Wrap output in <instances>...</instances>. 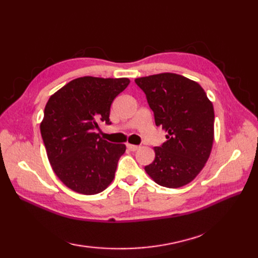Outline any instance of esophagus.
I'll return each mask as SVG.
<instances>
[{
    "mask_svg": "<svg viewBox=\"0 0 258 258\" xmlns=\"http://www.w3.org/2000/svg\"><path fill=\"white\" fill-rule=\"evenodd\" d=\"M127 148L129 151H131V152H136V151H138L139 148H140V146H138V145H134V144H127Z\"/></svg>",
    "mask_w": 258,
    "mask_h": 258,
    "instance_id": "34e87169",
    "label": "esophagus"
}]
</instances>
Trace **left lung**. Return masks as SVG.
Segmentation results:
<instances>
[{
  "mask_svg": "<svg viewBox=\"0 0 258 258\" xmlns=\"http://www.w3.org/2000/svg\"><path fill=\"white\" fill-rule=\"evenodd\" d=\"M146 95L156 126L167 141L154 147L155 159L144 169L155 183L178 188L190 183L206 166L214 141V108L204 88L175 73L135 81Z\"/></svg>",
  "mask_w": 258,
  "mask_h": 258,
  "instance_id": "obj_1",
  "label": "left lung"
}]
</instances>
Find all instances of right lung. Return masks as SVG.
<instances>
[{"mask_svg":"<svg viewBox=\"0 0 258 258\" xmlns=\"http://www.w3.org/2000/svg\"><path fill=\"white\" fill-rule=\"evenodd\" d=\"M130 81L83 76L50 96L41 121V135L54 174L83 195L103 191L115 176L126 145L102 139L96 129L110 124L111 104Z\"/></svg>","mask_w":258,"mask_h":258,"instance_id":"obj_1","label":"right lung"}]
</instances>
